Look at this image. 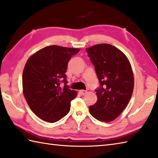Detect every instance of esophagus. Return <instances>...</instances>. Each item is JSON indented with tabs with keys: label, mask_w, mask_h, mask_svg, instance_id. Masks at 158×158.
<instances>
[{
	"label": "esophagus",
	"mask_w": 158,
	"mask_h": 158,
	"mask_svg": "<svg viewBox=\"0 0 158 158\" xmlns=\"http://www.w3.org/2000/svg\"><path fill=\"white\" fill-rule=\"evenodd\" d=\"M79 93H80V94L81 95V96H84V95L87 93V91H85V90H80L79 91Z\"/></svg>",
	"instance_id": "1"
}]
</instances>
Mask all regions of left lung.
<instances>
[{
	"mask_svg": "<svg viewBox=\"0 0 158 158\" xmlns=\"http://www.w3.org/2000/svg\"><path fill=\"white\" fill-rule=\"evenodd\" d=\"M95 67L100 83L98 100L89 106L91 115L100 121L111 122L120 115L132 96L134 78L127 56L109 44H98L86 49Z\"/></svg>",
	"mask_w": 158,
	"mask_h": 158,
	"instance_id": "1",
	"label": "left lung"
}]
</instances>
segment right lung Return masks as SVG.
<instances>
[{
  "instance_id": "obj_1",
  "label": "right lung",
  "mask_w": 158,
  "mask_h": 158,
  "mask_svg": "<svg viewBox=\"0 0 158 158\" xmlns=\"http://www.w3.org/2000/svg\"><path fill=\"white\" fill-rule=\"evenodd\" d=\"M79 51L47 46L27 61L23 73V94L31 111L43 120L56 123L69 112L71 101L78 94L67 85L65 73L71 56Z\"/></svg>"
}]
</instances>
